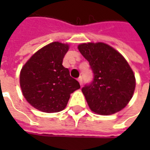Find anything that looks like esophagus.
Segmentation results:
<instances>
[{
    "label": "esophagus",
    "mask_w": 150,
    "mask_h": 150,
    "mask_svg": "<svg viewBox=\"0 0 150 150\" xmlns=\"http://www.w3.org/2000/svg\"><path fill=\"white\" fill-rule=\"evenodd\" d=\"M78 81L79 82L80 85H82V84H83V78H82V77H79V78H78Z\"/></svg>",
    "instance_id": "obj_1"
}]
</instances>
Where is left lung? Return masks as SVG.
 Masks as SVG:
<instances>
[{"label":"left lung","instance_id":"left-lung-1","mask_svg":"<svg viewBox=\"0 0 150 150\" xmlns=\"http://www.w3.org/2000/svg\"><path fill=\"white\" fill-rule=\"evenodd\" d=\"M78 50L93 73V81L82 88L90 109L100 115H110L123 109L135 88L134 74L127 61L102 42L81 44Z\"/></svg>","mask_w":150,"mask_h":150}]
</instances>
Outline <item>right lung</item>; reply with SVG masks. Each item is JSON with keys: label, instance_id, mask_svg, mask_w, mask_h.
Returning a JSON list of instances; mask_svg holds the SVG:
<instances>
[{"label": "right lung", "instance_id": "1", "mask_svg": "<svg viewBox=\"0 0 150 150\" xmlns=\"http://www.w3.org/2000/svg\"><path fill=\"white\" fill-rule=\"evenodd\" d=\"M68 45L58 42L47 45L27 61L20 74V85L26 101L40 111L63 110L70 94L80 88L78 81L62 66Z\"/></svg>", "mask_w": 150, "mask_h": 150}]
</instances>
